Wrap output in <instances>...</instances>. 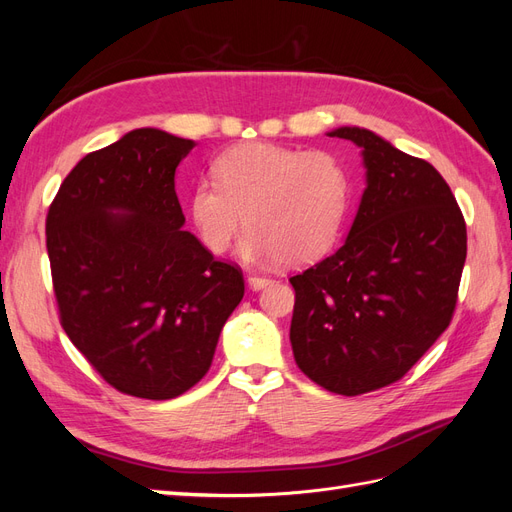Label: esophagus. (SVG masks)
<instances>
[{"mask_svg": "<svg viewBox=\"0 0 512 512\" xmlns=\"http://www.w3.org/2000/svg\"><path fill=\"white\" fill-rule=\"evenodd\" d=\"M271 282H273L271 277H265V275H250V277H247V284H250V288H254V290L265 288V286H269Z\"/></svg>", "mask_w": 512, "mask_h": 512, "instance_id": "1", "label": "esophagus"}]
</instances>
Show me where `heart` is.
Instances as JSON below:
<instances>
[{"mask_svg":"<svg viewBox=\"0 0 512 512\" xmlns=\"http://www.w3.org/2000/svg\"><path fill=\"white\" fill-rule=\"evenodd\" d=\"M218 183L190 196L192 224L211 254H224L247 226L245 260L303 267L331 250L350 203V175L329 151L269 143L237 145L215 160Z\"/></svg>","mask_w":512,"mask_h":512,"instance_id":"heart-1","label":"heart"}]
</instances>
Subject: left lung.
<instances>
[{
	"instance_id": "1",
	"label": "left lung",
	"mask_w": 512,
	"mask_h": 512,
	"mask_svg": "<svg viewBox=\"0 0 512 512\" xmlns=\"http://www.w3.org/2000/svg\"><path fill=\"white\" fill-rule=\"evenodd\" d=\"M363 149L367 188L346 243L290 277V344L303 374L337 395L404 378L453 320L466 220L429 162L363 128H337Z\"/></svg>"
}]
</instances>
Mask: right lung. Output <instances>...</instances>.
<instances>
[{
    "instance_id": "obj_1",
    "label": "right lung",
    "mask_w": 512,
    "mask_h": 512,
    "mask_svg": "<svg viewBox=\"0 0 512 512\" xmlns=\"http://www.w3.org/2000/svg\"><path fill=\"white\" fill-rule=\"evenodd\" d=\"M194 141L132 130L76 164L46 215L59 322L117 389L173 399L200 382L245 292L183 228L175 170Z\"/></svg>"
}]
</instances>
